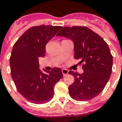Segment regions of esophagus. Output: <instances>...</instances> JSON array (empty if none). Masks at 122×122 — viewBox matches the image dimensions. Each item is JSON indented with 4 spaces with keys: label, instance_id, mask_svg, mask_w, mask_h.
Masks as SVG:
<instances>
[{
    "label": "esophagus",
    "instance_id": "1",
    "mask_svg": "<svg viewBox=\"0 0 122 122\" xmlns=\"http://www.w3.org/2000/svg\"><path fill=\"white\" fill-rule=\"evenodd\" d=\"M62 73L63 74V76H66V75H67V74H69V71H68V70H67V69H62Z\"/></svg>",
    "mask_w": 122,
    "mask_h": 122
}]
</instances>
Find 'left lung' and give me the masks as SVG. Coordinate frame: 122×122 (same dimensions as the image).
I'll return each instance as SVG.
<instances>
[{"instance_id":"left-lung-1","label":"left lung","mask_w":122,"mask_h":122,"mask_svg":"<svg viewBox=\"0 0 122 122\" xmlns=\"http://www.w3.org/2000/svg\"><path fill=\"white\" fill-rule=\"evenodd\" d=\"M72 40L74 58L80 59L84 72L69 71L74 82L69 86V96L76 101H88L99 95L106 86L112 72L113 57L105 41L88 27H63L57 34Z\"/></svg>"}]
</instances>
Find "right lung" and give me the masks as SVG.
<instances>
[{
	"mask_svg": "<svg viewBox=\"0 0 122 122\" xmlns=\"http://www.w3.org/2000/svg\"><path fill=\"white\" fill-rule=\"evenodd\" d=\"M61 28L44 25L30 27L12 49L10 67L13 80L19 93L31 103L50 101L54 96V86L63 78L59 67L51 71L43 69V72L39 67V59L46 54V44Z\"/></svg>",
	"mask_w": 122,
	"mask_h": 122,
	"instance_id": "add662e5",
	"label": "right lung"
}]
</instances>
